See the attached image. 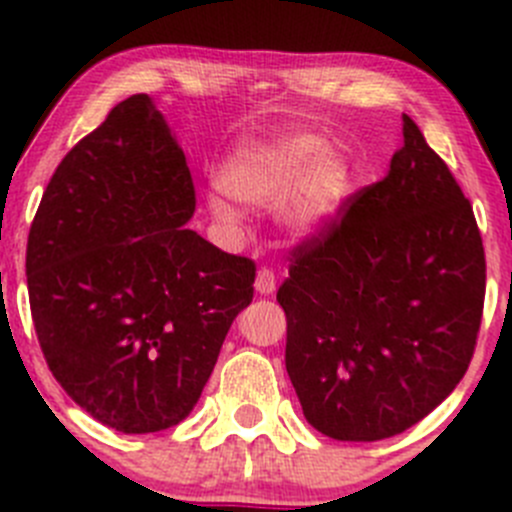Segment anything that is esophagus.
<instances>
[{
    "label": "esophagus",
    "instance_id": "esophagus-1",
    "mask_svg": "<svg viewBox=\"0 0 512 512\" xmlns=\"http://www.w3.org/2000/svg\"><path fill=\"white\" fill-rule=\"evenodd\" d=\"M275 285H278V280H275V272H272L270 267H262V270L257 272V278H255L257 293L272 295V293H275Z\"/></svg>",
    "mask_w": 512,
    "mask_h": 512
}]
</instances>
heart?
<instances>
[{
	"label": "heart",
	"mask_w": 512,
	"mask_h": 512,
	"mask_svg": "<svg viewBox=\"0 0 512 512\" xmlns=\"http://www.w3.org/2000/svg\"><path fill=\"white\" fill-rule=\"evenodd\" d=\"M222 184L232 197L257 207H280L295 198L290 219L313 229L336 212L346 189V169L328 156L326 143L318 138L293 136L240 148L224 166ZM209 204L222 222L237 219L227 199L214 197Z\"/></svg>",
	"instance_id": "1"
}]
</instances>
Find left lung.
<instances>
[{
  "mask_svg": "<svg viewBox=\"0 0 512 512\" xmlns=\"http://www.w3.org/2000/svg\"><path fill=\"white\" fill-rule=\"evenodd\" d=\"M278 303L285 369L326 437H394L460 384L482 323L485 247L470 199L412 118L384 179L290 250Z\"/></svg>",
  "mask_w": 512,
  "mask_h": 512,
  "instance_id": "left-lung-1",
  "label": "left lung"
}]
</instances>
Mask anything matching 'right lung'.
Listing matches in <instances>:
<instances>
[{
  "instance_id": "add662e5",
  "label": "right lung",
  "mask_w": 512,
  "mask_h": 512,
  "mask_svg": "<svg viewBox=\"0 0 512 512\" xmlns=\"http://www.w3.org/2000/svg\"><path fill=\"white\" fill-rule=\"evenodd\" d=\"M186 156L146 93L80 138L52 174L27 237L32 321L57 384L123 434L189 417L255 262L186 222Z\"/></svg>"
}]
</instances>
